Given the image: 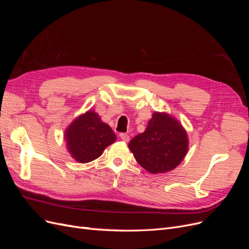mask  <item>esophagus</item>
Instances as JSON below:
<instances>
[{
	"label": "esophagus",
	"instance_id": "34e87169",
	"mask_svg": "<svg viewBox=\"0 0 249 249\" xmlns=\"http://www.w3.org/2000/svg\"><path fill=\"white\" fill-rule=\"evenodd\" d=\"M119 137L122 138V140L124 141V142H127V141L130 140V136L127 134H125V133H120L119 134Z\"/></svg>",
	"mask_w": 249,
	"mask_h": 249
}]
</instances>
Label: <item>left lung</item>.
Returning a JSON list of instances; mask_svg holds the SVG:
<instances>
[{
	"label": "left lung",
	"mask_w": 249,
	"mask_h": 249,
	"mask_svg": "<svg viewBox=\"0 0 249 249\" xmlns=\"http://www.w3.org/2000/svg\"><path fill=\"white\" fill-rule=\"evenodd\" d=\"M129 148L150 173L167 172L176 168L187 154V133L178 120L156 112L145 131L130 141Z\"/></svg>",
	"instance_id": "1"
}]
</instances>
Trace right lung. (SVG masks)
Returning a JSON list of instances; mask_svg holds the SVG:
<instances>
[{
    "label": "right lung",
    "instance_id": "add662e5",
    "mask_svg": "<svg viewBox=\"0 0 249 249\" xmlns=\"http://www.w3.org/2000/svg\"><path fill=\"white\" fill-rule=\"evenodd\" d=\"M65 139L73 159L88 163L99 158L104 149L116 140V135L95 112L88 111L69 126Z\"/></svg>",
    "mask_w": 249,
    "mask_h": 249
}]
</instances>
